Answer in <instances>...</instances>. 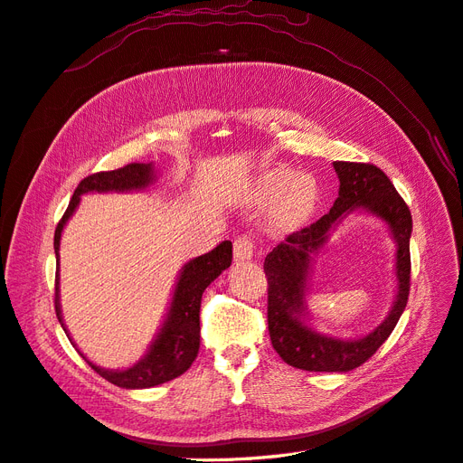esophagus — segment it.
<instances>
[{"mask_svg":"<svg viewBox=\"0 0 463 463\" xmlns=\"http://www.w3.org/2000/svg\"><path fill=\"white\" fill-rule=\"evenodd\" d=\"M253 259V240L249 235L235 237L233 241V260L235 262H247Z\"/></svg>","mask_w":463,"mask_h":463,"instance_id":"esophagus-1","label":"esophagus"}]
</instances>
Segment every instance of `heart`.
<instances>
[{
    "label": "heart",
    "instance_id": "1",
    "mask_svg": "<svg viewBox=\"0 0 463 463\" xmlns=\"http://www.w3.org/2000/svg\"><path fill=\"white\" fill-rule=\"evenodd\" d=\"M250 203L269 204V223L274 232H291L311 218L318 201L317 181L291 170H270L250 187Z\"/></svg>",
    "mask_w": 463,
    "mask_h": 463
}]
</instances>
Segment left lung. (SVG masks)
<instances>
[{
    "label": "left lung",
    "instance_id": "8db88e82",
    "mask_svg": "<svg viewBox=\"0 0 463 463\" xmlns=\"http://www.w3.org/2000/svg\"><path fill=\"white\" fill-rule=\"evenodd\" d=\"M340 179L338 199L330 213L311 226L289 233L264 259L269 279V332L272 345L288 365L315 373H347L363 365L381 347L408 305L411 213L388 175L373 164L334 162ZM363 209L389 226L397 243L399 291L387 318L361 339L342 341L320 335L308 325L306 293L312 257L326 244L329 232L349 213Z\"/></svg>",
    "mask_w": 463,
    "mask_h": 463
}]
</instances>
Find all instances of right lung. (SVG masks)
Returning <instances> with one entry per match:
<instances>
[{"mask_svg": "<svg viewBox=\"0 0 463 463\" xmlns=\"http://www.w3.org/2000/svg\"><path fill=\"white\" fill-rule=\"evenodd\" d=\"M156 181V172L152 164H128L114 172H100L85 177L75 189L71 203H69L63 218L60 220L53 235V249L58 266H55V315H58L60 325L69 335L60 305V241L61 232L69 218L73 216L80 203V194L87 193H129L146 189ZM232 264V241H222L216 249L206 255H201L184 264L181 269L175 289L172 296L170 309L165 313L162 328L158 330L156 338L152 340L148 352L141 361H137L133 367L128 369H102L90 363L85 355L89 365L104 376L108 383L119 388H152L174 381L179 374H184L193 361L197 359L201 345V299L203 291L214 282V279L230 269ZM71 340V335H69Z\"/></svg>", "mask_w": 463, "mask_h": 463, "instance_id": "right-lung-1", "label": "right lung"}]
</instances>
